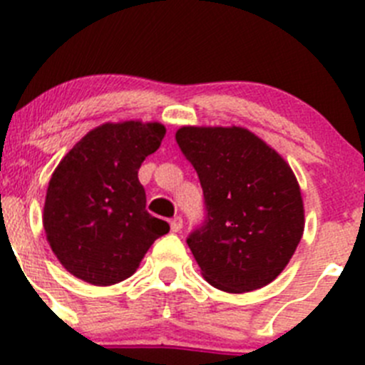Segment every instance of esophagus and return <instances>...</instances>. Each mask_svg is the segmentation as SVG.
Masks as SVG:
<instances>
[{
	"label": "esophagus",
	"mask_w": 365,
	"mask_h": 365,
	"mask_svg": "<svg viewBox=\"0 0 365 365\" xmlns=\"http://www.w3.org/2000/svg\"><path fill=\"white\" fill-rule=\"evenodd\" d=\"M183 229V220L182 216H175L171 220V230L173 232H180V230Z\"/></svg>",
	"instance_id": "1"
}]
</instances>
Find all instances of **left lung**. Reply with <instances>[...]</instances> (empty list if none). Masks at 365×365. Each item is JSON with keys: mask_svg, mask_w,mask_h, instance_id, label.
<instances>
[{"mask_svg": "<svg viewBox=\"0 0 365 365\" xmlns=\"http://www.w3.org/2000/svg\"><path fill=\"white\" fill-rule=\"evenodd\" d=\"M176 142L198 173L205 198V220L187 237L203 277L230 294L267 286L290 263L304 230L290 165L236 125H185Z\"/></svg>", "mask_w": 365, "mask_h": 365, "instance_id": "1", "label": "left lung"}]
</instances>
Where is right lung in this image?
<instances>
[{"label":"right lung","instance_id":"add662e5","mask_svg":"<svg viewBox=\"0 0 365 365\" xmlns=\"http://www.w3.org/2000/svg\"><path fill=\"white\" fill-rule=\"evenodd\" d=\"M158 122L102 124L71 148L44 200L46 240L64 268L95 286L135 274L169 223L145 210L138 169L162 144Z\"/></svg>","mask_w":365,"mask_h":365}]
</instances>
